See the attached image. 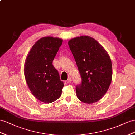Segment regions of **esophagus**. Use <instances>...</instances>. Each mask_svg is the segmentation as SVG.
Masks as SVG:
<instances>
[{"mask_svg": "<svg viewBox=\"0 0 135 135\" xmlns=\"http://www.w3.org/2000/svg\"><path fill=\"white\" fill-rule=\"evenodd\" d=\"M71 81H72V79H71V78H69L68 79V80H67V83L68 84L71 83Z\"/></svg>", "mask_w": 135, "mask_h": 135, "instance_id": "1", "label": "esophagus"}]
</instances>
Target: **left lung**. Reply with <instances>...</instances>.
Instances as JSON below:
<instances>
[{
	"instance_id": "8db88e82",
	"label": "left lung",
	"mask_w": 135,
	"mask_h": 135,
	"mask_svg": "<svg viewBox=\"0 0 135 135\" xmlns=\"http://www.w3.org/2000/svg\"><path fill=\"white\" fill-rule=\"evenodd\" d=\"M68 45L81 77L76 87L78 98L93 103L106 94L112 80V63L109 55L94 38L83 36L68 41Z\"/></svg>"
}]
</instances>
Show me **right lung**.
I'll return each mask as SVG.
<instances>
[{
	"label": "right lung",
	"mask_w": 135,
	"mask_h": 135,
	"mask_svg": "<svg viewBox=\"0 0 135 135\" xmlns=\"http://www.w3.org/2000/svg\"><path fill=\"white\" fill-rule=\"evenodd\" d=\"M62 42L59 38H42L33 46L25 60L24 75L29 89L37 99L46 103L58 99L64 85L52 65Z\"/></svg>",
	"instance_id": "right-lung-1"
}]
</instances>
